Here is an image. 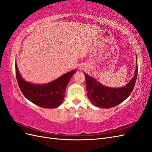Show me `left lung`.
I'll return each instance as SVG.
<instances>
[{
	"mask_svg": "<svg viewBox=\"0 0 152 152\" xmlns=\"http://www.w3.org/2000/svg\"><path fill=\"white\" fill-rule=\"evenodd\" d=\"M137 76V63L135 75L129 83L122 88H109L101 84L92 77L85 74L87 97L93 105L102 108H111L125 101L134 89Z\"/></svg>",
	"mask_w": 152,
	"mask_h": 152,
	"instance_id": "1",
	"label": "left lung"
}]
</instances>
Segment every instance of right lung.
<instances>
[{"label": "right lung", "instance_id": "obj_1", "mask_svg": "<svg viewBox=\"0 0 152 152\" xmlns=\"http://www.w3.org/2000/svg\"><path fill=\"white\" fill-rule=\"evenodd\" d=\"M15 69L19 88L24 96L35 104L44 108H55L61 104L69 81L76 72L74 70L49 83L35 85L26 82L21 77L16 63Z\"/></svg>", "mask_w": 152, "mask_h": 152}]
</instances>
